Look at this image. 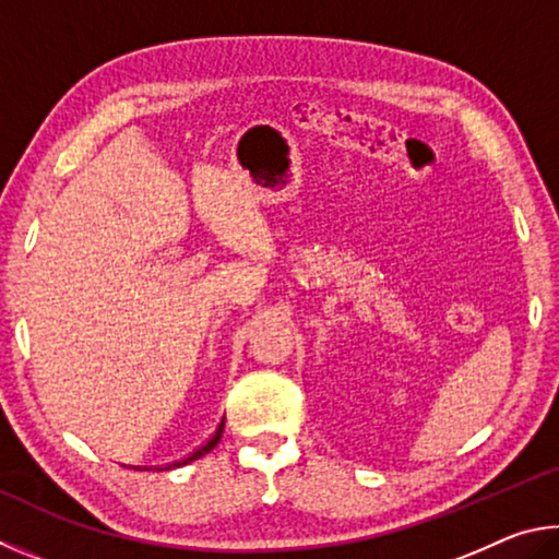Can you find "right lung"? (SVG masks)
<instances>
[{
    "label": "right lung",
    "instance_id": "1",
    "mask_svg": "<svg viewBox=\"0 0 559 559\" xmlns=\"http://www.w3.org/2000/svg\"><path fill=\"white\" fill-rule=\"evenodd\" d=\"M221 435H223V423L218 425V429H215V432L211 435V439L205 444H201L199 449H195V452H191L189 456H183V459H179V462H174V464H169L166 468H176V466H183V464H189V462H193V459H201L203 454H209L211 449L221 442Z\"/></svg>",
    "mask_w": 559,
    "mask_h": 559
}]
</instances>
